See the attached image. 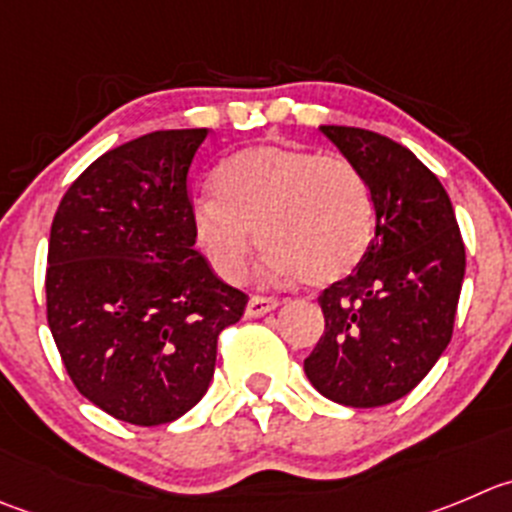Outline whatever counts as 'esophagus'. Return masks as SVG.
I'll return each mask as SVG.
<instances>
[{"label": "esophagus", "instance_id": "obj_1", "mask_svg": "<svg viewBox=\"0 0 512 512\" xmlns=\"http://www.w3.org/2000/svg\"><path fill=\"white\" fill-rule=\"evenodd\" d=\"M276 306H279V299H274V296L253 294L246 304V316H251V319L253 316H264L269 314V311H274Z\"/></svg>", "mask_w": 512, "mask_h": 512}]
</instances>
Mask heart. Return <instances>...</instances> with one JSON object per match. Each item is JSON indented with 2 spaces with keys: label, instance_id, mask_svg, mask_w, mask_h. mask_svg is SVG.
Instances as JSON below:
<instances>
[{
  "label": "heart",
  "instance_id": "heart-1",
  "mask_svg": "<svg viewBox=\"0 0 512 512\" xmlns=\"http://www.w3.org/2000/svg\"><path fill=\"white\" fill-rule=\"evenodd\" d=\"M216 196L193 203L196 241L228 281L248 271L256 231L266 271L329 286L352 274L374 236L372 191L344 155L253 145L221 165Z\"/></svg>",
  "mask_w": 512,
  "mask_h": 512
}]
</instances>
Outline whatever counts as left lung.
<instances>
[{"label": "left lung", "instance_id": "8db88e82", "mask_svg": "<svg viewBox=\"0 0 512 512\" xmlns=\"http://www.w3.org/2000/svg\"><path fill=\"white\" fill-rule=\"evenodd\" d=\"M372 191L374 238L357 271L321 291L324 334L304 359L309 382L347 407L405 397L452 339L465 243L437 175L405 145L321 125Z\"/></svg>", "mask_w": 512, "mask_h": 512}]
</instances>
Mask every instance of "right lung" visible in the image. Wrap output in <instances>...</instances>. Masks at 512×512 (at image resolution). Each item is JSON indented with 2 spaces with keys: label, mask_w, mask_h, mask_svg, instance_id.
<instances>
[{
  "label": "right lung",
  "mask_w": 512,
  "mask_h": 512,
  "mask_svg": "<svg viewBox=\"0 0 512 512\" xmlns=\"http://www.w3.org/2000/svg\"><path fill=\"white\" fill-rule=\"evenodd\" d=\"M208 128L155 130L87 165L57 206L47 324L82 397L115 420H178L206 394L248 296L193 248L188 170Z\"/></svg>",
  "instance_id": "obj_1"
}]
</instances>
